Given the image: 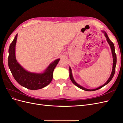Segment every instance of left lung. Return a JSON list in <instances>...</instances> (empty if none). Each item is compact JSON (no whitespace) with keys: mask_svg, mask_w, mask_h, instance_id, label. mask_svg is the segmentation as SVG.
<instances>
[{"mask_svg":"<svg viewBox=\"0 0 123 123\" xmlns=\"http://www.w3.org/2000/svg\"><path fill=\"white\" fill-rule=\"evenodd\" d=\"M102 32L104 33V35L105 36V37H106V40L108 42V43L109 44V45H110V47H111V51H112V56H113V68H112V73H111V74L110 76L109 79L107 80V81L104 84H103L102 86H99L98 88H95V89H92V90H90V89H87V88H85L84 87H83L82 86H81L80 85H79V84L77 83L75 81L73 77V75H72V70H71V68H70V67H69V71H70V78L71 79V81L76 86H78V87H79L80 88H81L82 90H83L84 91H96V90H98L99 88H101L102 87H103V86H104L105 85H106V84H107L108 83H109L111 80H112V78H113V76L114 75V74H115V67H116V61H117V60H116V55L115 53V47H114V45L113 43L110 40V39L108 38V37L107 35V33H106V32H105L104 31H102Z\"/></svg>","mask_w":123,"mask_h":123,"instance_id":"obj_1","label":"left lung"}]
</instances>
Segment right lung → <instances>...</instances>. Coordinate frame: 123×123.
Instances as JSON below:
<instances>
[{
	"label": "right lung",
	"mask_w": 123,
	"mask_h": 123,
	"mask_svg": "<svg viewBox=\"0 0 123 123\" xmlns=\"http://www.w3.org/2000/svg\"><path fill=\"white\" fill-rule=\"evenodd\" d=\"M18 34L16 35L9 48L8 66L16 81L21 86L29 90L41 89L50 83L53 79V72L60 59L52 62L42 73L29 72L17 62L15 49Z\"/></svg>",
	"instance_id": "1"
}]
</instances>
